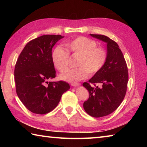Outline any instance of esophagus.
<instances>
[{"label":"esophagus","instance_id":"1","mask_svg":"<svg viewBox=\"0 0 147 147\" xmlns=\"http://www.w3.org/2000/svg\"><path fill=\"white\" fill-rule=\"evenodd\" d=\"M71 86L75 87V86H80V83H77V82H76V83H72V84H71Z\"/></svg>","mask_w":147,"mask_h":147}]
</instances>
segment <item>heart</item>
I'll list each match as a JSON object with an SVG mask.
<instances>
[{
    "instance_id": "heart-1",
    "label": "heart",
    "mask_w": 147,
    "mask_h": 147,
    "mask_svg": "<svg viewBox=\"0 0 147 147\" xmlns=\"http://www.w3.org/2000/svg\"><path fill=\"white\" fill-rule=\"evenodd\" d=\"M65 51L57 47L52 53V61L58 71L63 73L68 68L69 56H78L76 66L60 75V78L70 82L86 78L89 74L93 76L103 67L108 58L106 50L97 46V43L90 38L80 36L66 42Z\"/></svg>"
}]
</instances>
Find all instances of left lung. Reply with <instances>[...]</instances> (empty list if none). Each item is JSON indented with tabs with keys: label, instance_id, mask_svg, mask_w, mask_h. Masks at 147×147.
Wrapping results in <instances>:
<instances>
[{
	"label": "left lung",
	"instance_id": "1",
	"mask_svg": "<svg viewBox=\"0 0 147 147\" xmlns=\"http://www.w3.org/2000/svg\"><path fill=\"white\" fill-rule=\"evenodd\" d=\"M90 35L107 43L108 58L101 70L83 84L89 93L83 106L89 115L101 117L113 112L123 102L127 90L128 72L123 54L115 41L104 35Z\"/></svg>",
	"mask_w": 147,
	"mask_h": 147
}]
</instances>
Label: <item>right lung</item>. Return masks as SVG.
Returning a JSON list of instances; mask_svg holds the SVG:
<instances>
[{"label":"right lung","mask_w":147,"mask_h":147,"mask_svg":"<svg viewBox=\"0 0 147 147\" xmlns=\"http://www.w3.org/2000/svg\"><path fill=\"white\" fill-rule=\"evenodd\" d=\"M63 37L43 35L32 39L17 59L14 70L16 93L22 103L32 113L45 114L53 110L63 93L70 88L65 82H47L56 77L52 49Z\"/></svg>","instance_id":"obj_1"}]
</instances>
